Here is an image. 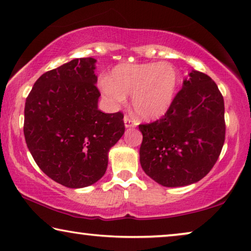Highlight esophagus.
I'll return each instance as SVG.
<instances>
[{
    "mask_svg": "<svg viewBox=\"0 0 251 251\" xmlns=\"http://www.w3.org/2000/svg\"><path fill=\"white\" fill-rule=\"evenodd\" d=\"M123 121H125V126L126 128H131V126H137V121L134 120L130 117V115H125V119H123Z\"/></svg>",
    "mask_w": 251,
    "mask_h": 251,
    "instance_id": "obj_1",
    "label": "esophagus"
}]
</instances>
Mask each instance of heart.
I'll return each instance as SVG.
<instances>
[{
	"label": "heart",
	"mask_w": 251,
	"mask_h": 251,
	"mask_svg": "<svg viewBox=\"0 0 251 251\" xmlns=\"http://www.w3.org/2000/svg\"><path fill=\"white\" fill-rule=\"evenodd\" d=\"M179 74L174 65L166 63L121 64L113 69L102 88L115 103L132 95V106L145 120H156L167 112L174 102Z\"/></svg>",
	"instance_id": "b5f03b06"
}]
</instances>
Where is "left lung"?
I'll use <instances>...</instances> for the list:
<instances>
[{"label": "left lung", "mask_w": 251, "mask_h": 251, "mask_svg": "<svg viewBox=\"0 0 251 251\" xmlns=\"http://www.w3.org/2000/svg\"><path fill=\"white\" fill-rule=\"evenodd\" d=\"M140 164L166 187L186 186L209 174L226 139L225 101L210 76L193 71L159 120L139 125Z\"/></svg>", "instance_id": "8db88e82"}]
</instances>
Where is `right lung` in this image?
<instances>
[{
  "label": "right lung",
  "mask_w": 251,
  "mask_h": 251,
  "mask_svg": "<svg viewBox=\"0 0 251 251\" xmlns=\"http://www.w3.org/2000/svg\"><path fill=\"white\" fill-rule=\"evenodd\" d=\"M94 58L42 74L25 100L23 132L34 161L52 180L86 187L105 174L107 152L125 133L123 113L98 109Z\"/></svg>",
  "instance_id": "add662e5"
}]
</instances>
